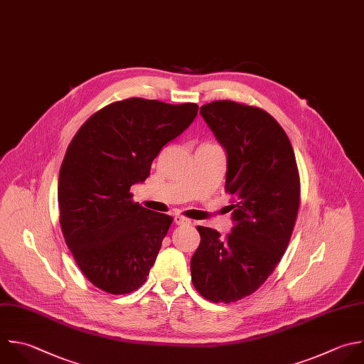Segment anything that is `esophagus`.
<instances>
[{
    "label": "esophagus",
    "mask_w": 364,
    "mask_h": 364,
    "mask_svg": "<svg viewBox=\"0 0 364 364\" xmlns=\"http://www.w3.org/2000/svg\"><path fill=\"white\" fill-rule=\"evenodd\" d=\"M175 223H176V225H181V226H188V225H191V220H189L188 218H185V216L176 215V216H175Z\"/></svg>",
    "instance_id": "esophagus-1"
}]
</instances>
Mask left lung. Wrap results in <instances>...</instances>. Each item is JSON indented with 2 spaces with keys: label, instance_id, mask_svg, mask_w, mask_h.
<instances>
[{
  "label": "left lung",
  "instance_id": "obj_1",
  "mask_svg": "<svg viewBox=\"0 0 364 364\" xmlns=\"http://www.w3.org/2000/svg\"><path fill=\"white\" fill-rule=\"evenodd\" d=\"M200 114L228 154L225 191L235 226L225 237L198 226L200 243L191 259L195 289L213 303L255 293L273 273L290 242L300 178L291 144L266 111L213 101Z\"/></svg>",
  "mask_w": 364,
  "mask_h": 364
}]
</instances>
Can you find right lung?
<instances>
[{
	"instance_id": "add662e5",
	"label": "right lung",
	"mask_w": 364,
	"mask_h": 364,
	"mask_svg": "<svg viewBox=\"0 0 364 364\" xmlns=\"http://www.w3.org/2000/svg\"><path fill=\"white\" fill-rule=\"evenodd\" d=\"M192 102L128 98L91 115L73 138L58 179L60 223L75 263L98 289L127 294L149 274L172 223L132 200L159 151L198 115Z\"/></svg>"
}]
</instances>
